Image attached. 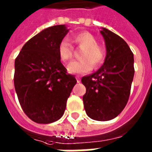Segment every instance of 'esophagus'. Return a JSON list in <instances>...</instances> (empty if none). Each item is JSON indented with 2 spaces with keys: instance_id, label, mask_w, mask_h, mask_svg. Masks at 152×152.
<instances>
[{
  "instance_id": "esophagus-1",
  "label": "esophagus",
  "mask_w": 152,
  "mask_h": 152,
  "mask_svg": "<svg viewBox=\"0 0 152 152\" xmlns=\"http://www.w3.org/2000/svg\"><path fill=\"white\" fill-rule=\"evenodd\" d=\"M76 81H77V83H80V76H76Z\"/></svg>"
}]
</instances>
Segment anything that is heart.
I'll return each mask as SVG.
<instances>
[{"mask_svg": "<svg viewBox=\"0 0 152 152\" xmlns=\"http://www.w3.org/2000/svg\"><path fill=\"white\" fill-rule=\"evenodd\" d=\"M73 41L79 46L84 47L81 53L82 60L72 61L68 64L67 71L71 74L87 73L94 67L99 66L105 57V51L102 46L97 45L96 38L88 31H82L72 36ZM73 47L66 39L62 40L58 46V54L62 61L72 58Z\"/></svg>", "mask_w": 152, "mask_h": 152, "instance_id": "obj_1", "label": "heart"}]
</instances>
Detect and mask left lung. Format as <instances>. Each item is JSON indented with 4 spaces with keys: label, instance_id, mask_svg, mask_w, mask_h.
<instances>
[{
    "label": "left lung",
    "instance_id": "left-lung-1",
    "mask_svg": "<svg viewBox=\"0 0 152 152\" xmlns=\"http://www.w3.org/2000/svg\"><path fill=\"white\" fill-rule=\"evenodd\" d=\"M100 34L106 45L104 63L81 82L86 88L83 96L86 113L93 120L106 121L116 118L127 104L134 76V57L118 34L105 27Z\"/></svg>",
    "mask_w": 152,
    "mask_h": 152
}]
</instances>
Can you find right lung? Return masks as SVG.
I'll return each mask as SVG.
<instances>
[{
	"mask_svg": "<svg viewBox=\"0 0 152 152\" xmlns=\"http://www.w3.org/2000/svg\"><path fill=\"white\" fill-rule=\"evenodd\" d=\"M69 31L64 24L42 30L24 44L15 60V92L23 110L34 122L59 120L76 83L58 54L60 42Z\"/></svg>",
	"mask_w": 152,
	"mask_h": 152,
	"instance_id": "add662e5",
	"label": "right lung"
}]
</instances>
